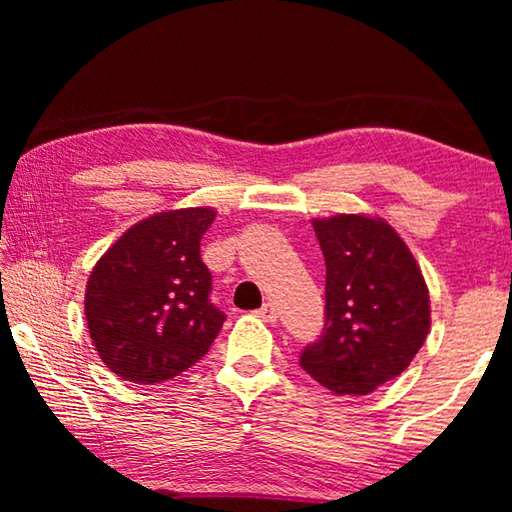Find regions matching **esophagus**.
I'll list each match as a JSON object with an SVG mask.
<instances>
[{"mask_svg":"<svg viewBox=\"0 0 512 512\" xmlns=\"http://www.w3.org/2000/svg\"><path fill=\"white\" fill-rule=\"evenodd\" d=\"M256 314H258V317H261L263 321H277V307L272 305V303H265Z\"/></svg>","mask_w":512,"mask_h":512,"instance_id":"esophagus-1","label":"esophagus"}]
</instances>
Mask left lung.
I'll list each match as a JSON object with an SVG mask.
<instances>
[{
    "label": "left lung",
    "instance_id": "left-lung-1",
    "mask_svg": "<svg viewBox=\"0 0 512 512\" xmlns=\"http://www.w3.org/2000/svg\"><path fill=\"white\" fill-rule=\"evenodd\" d=\"M312 226L326 261V321L300 352V366L333 394H370L401 375L424 345L429 289L389 223L338 214Z\"/></svg>",
    "mask_w": 512,
    "mask_h": 512
}]
</instances>
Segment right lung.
I'll use <instances>...</instances> for the list:
<instances>
[{
	"instance_id": "1",
	"label": "right lung",
	"mask_w": 512,
	"mask_h": 512,
	"mask_svg": "<svg viewBox=\"0 0 512 512\" xmlns=\"http://www.w3.org/2000/svg\"><path fill=\"white\" fill-rule=\"evenodd\" d=\"M209 207L139 221L90 272V338L121 380L156 384L177 377L209 352L226 314L212 296L200 240L214 223Z\"/></svg>"
}]
</instances>
